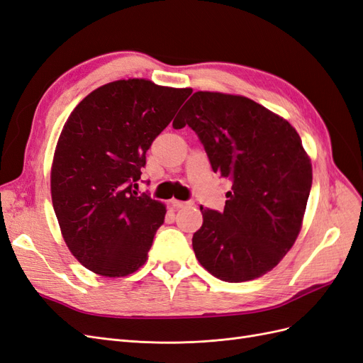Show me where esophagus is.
<instances>
[{
    "label": "esophagus",
    "mask_w": 363,
    "mask_h": 363,
    "mask_svg": "<svg viewBox=\"0 0 363 363\" xmlns=\"http://www.w3.org/2000/svg\"><path fill=\"white\" fill-rule=\"evenodd\" d=\"M171 204H172L174 207H179V208L194 206V203H191V201H179V200H171Z\"/></svg>",
    "instance_id": "1"
}]
</instances>
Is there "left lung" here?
<instances>
[{
  "mask_svg": "<svg viewBox=\"0 0 363 363\" xmlns=\"http://www.w3.org/2000/svg\"><path fill=\"white\" fill-rule=\"evenodd\" d=\"M184 125L201 140L213 172L232 180L223 212L200 207L195 256L219 280H255L277 265L300 233L311 159L286 119L247 96L195 92L172 123Z\"/></svg>",
  "mask_w": 363,
  "mask_h": 363,
  "instance_id": "obj_1",
  "label": "left lung"
}]
</instances>
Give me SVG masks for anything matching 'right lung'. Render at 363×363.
Masks as SVG:
<instances>
[{
    "mask_svg": "<svg viewBox=\"0 0 363 363\" xmlns=\"http://www.w3.org/2000/svg\"><path fill=\"white\" fill-rule=\"evenodd\" d=\"M191 94V87L118 80L87 95L65 123L51 199L65 242L84 268L125 277L147 262L167 207L135 189L152 140Z\"/></svg>",
    "mask_w": 363,
    "mask_h": 363,
    "instance_id": "add662e5",
    "label": "right lung"
}]
</instances>
